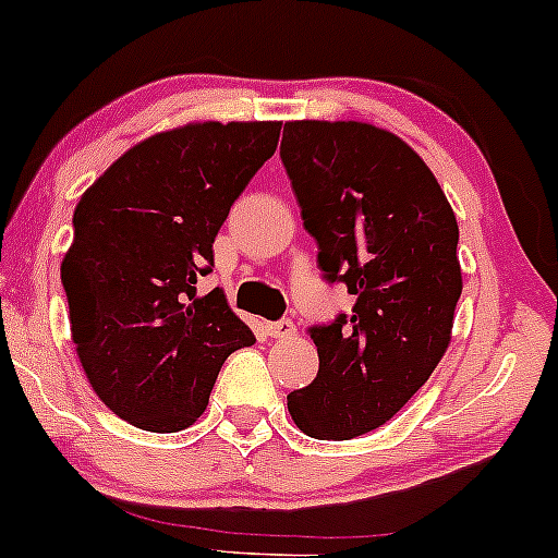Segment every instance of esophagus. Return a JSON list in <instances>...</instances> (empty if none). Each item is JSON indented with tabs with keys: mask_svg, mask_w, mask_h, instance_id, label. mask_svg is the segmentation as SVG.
Returning a JSON list of instances; mask_svg holds the SVG:
<instances>
[{
	"mask_svg": "<svg viewBox=\"0 0 558 558\" xmlns=\"http://www.w3.org/2000/svg\"><path fill=\"white\" fill-rule=\"evenodd\" d=\"M267 333L272 339H293L296 336V326H293V320H289V317H283L278 323H267Z\"/></svg>",
	"mask_w": 558,
	"mask_h": 558,
	"instance_id": "esophagus-1",
	"label": "esophagus"
}]
</instances>
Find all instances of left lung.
Returning <instances> with one entry per match:
<instances>
[{"label":"left lung","mask_w":558,"mask_h":558,"mask_svg":"<svg viewBox=\"0 0 558 558\" xmlns=\"http://www.w3.org/2000/svg\"><path fill=\"white\" fill-rule=\"evenodd\" d=\"M317 267L354 307L310 328L320 368L289 395L315 439L384 426L437 368L461 299L458 222L421 156L360 121H289L280 143Z\"/></svg>","instance_id":"left-lung-1"}]
</instances>
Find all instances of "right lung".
<instances>
[{"label": "right lung", "mask_w": 558, "mask_h": 558, "mask_svg": "<svg viewBox=\"0 0 558 558\" xmlns=\"http://www.w3.org/2000/svg\"><path fill=\"white\" fill-rule=\"evenodd\" d=\"M280 121H204L153 134L110 163L73 211L60 265L71 336L92 389L145 432L195 424L254 333L222 289L201 296L214 238L278 148Z\"/></svg>", "instance_id": "add662e5"}]
</instances>
